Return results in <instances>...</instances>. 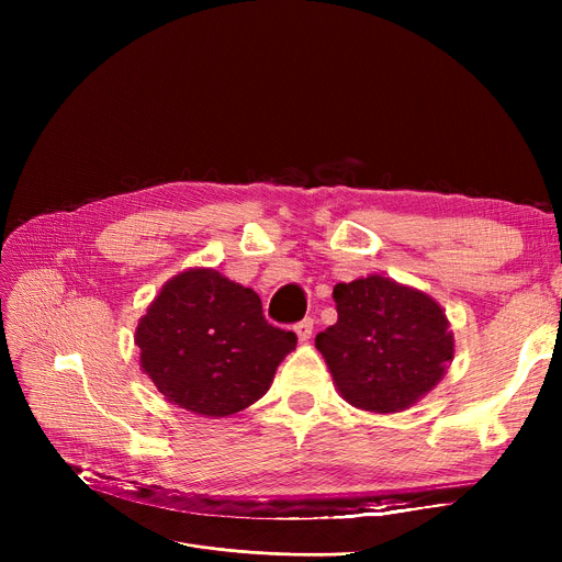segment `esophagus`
I'll list each match as a JSON object with an SVG mask.
<instances>
[{"label": "esophagus", "instance_id": "esophagus-1", "mask_svg": "<svg viewBox=\"0 0 562 562\" xmlns=\"http://www.w3.org/2000/svg\"><path fill=\"white\" fill-rule=\"evenodd\" d=\"M295 333H297L302 342H304V339H310L312 333H314V318L307 316V318H302L300 323H295Z\"/></svg>", "mask_w": 562, "mask_h": 562}]
</instances>
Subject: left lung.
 <instances>
[{
	"label": "left lung",
	"mask_w": 562,
	"mask_h": 562,
	"mask_svg": "<svg viewBox=\"0 0 562 562\" xmlns=\"http://www.w3.org/2000/svg\"><path fill=\"white\" fill-rule=\"evenodd\" d=\"M337 323L316 335L333 380L356 407L398 413L443 378L452 333L438 304L382 277L337 283Z\"/></svg>",
	"instance_id": "left-lung-1"
}]
</instances>
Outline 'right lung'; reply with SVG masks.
<instances>
[{"instance_id": "1", "label": "right lung", "mask_w": 562, "mask_h": 562, "mask_svg": "<svg viewBox=\"0 0 562 562\" xmlns=\"http://www.w3.org/2000/svg\"><path fill=\"white\" fill-rule=\"evenodd\" d=\"M135 345L143 370L168 401L227 417L265 396L297 335L271 326L250 288L215 269H190L149 304Z\"/></svg>"}]
</instances>
